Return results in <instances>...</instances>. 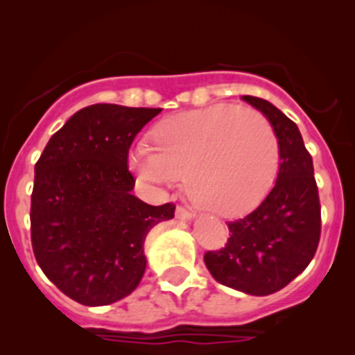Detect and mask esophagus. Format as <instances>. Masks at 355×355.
Segmentation results:
<instances>
[{
	"instance_id": "34e87169",
	"label": "esophagus",
	"mask_w": 355,
	"mask_h": 355,
	"mask_svg": "<svg viewBox=\"0 0 355 355\" xmlns=\"http://www.w3.org/2000/svg\"><path fill=\"white\" fill-rule=\"evenodd\" d=\"M175 216H177L178 220H191V218H194V213L185 209L184 206H177V209H175Z\"/></svg>"
}]
</instances>
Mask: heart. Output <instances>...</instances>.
Here are the masks:
<instances>
[{"label": "heart", "mask_w": 355, "mask_h": 355, "mask_svg": "<svg viewBox=\"0 0 355 355\" xmlns=\"http://www.w3.org/2000/svg\"><path fill=\"white\" fill-rule=\"evenodd\" d=\"M153 149L132 151L142 178L185 191L200 209L234 216L256 206L273 187L280 142L271 121L249 106L214 105L173 114L151 132Z\"/></svg>", "instance_id": "1"}]
</instances>
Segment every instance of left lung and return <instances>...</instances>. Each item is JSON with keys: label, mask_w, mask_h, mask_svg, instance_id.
I'll use <instances>...</instances> for the list:
<instances>
[{"label": "left lung", "mask_w": 355, "mask_h": 355, "mask_svg": "<svg viewBox=\"0 0 355 355\" xmlns=\"http://www.w3.org/2000/svg\"><path fill=\"white\" fill-rule=\"evenodd\" d=\"M263 111L280 142V171L266 199L245 216L228 221L230 239L207 250L204 263L214 280L250 295H270L287 287L316 254L321 204L313 157L297 125L266 99L244 96Z\"/></svg>", "instance_id": "8db88e82"}]
</instances>
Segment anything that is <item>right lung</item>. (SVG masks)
<instances>
[{"mask_svg": "<svg viewBox=\"0 0 355 355\" xmlns=\"http://www.w3.org/2000/svg\"><path fill=\"white\" fill-rule=\"evenodd\" d=\"M161 108L120 105L77 111L35 163L31 196L32 250L42 273L84 306L123 299L146 270L144 241L175 216L132 194L128 149Z\"/></svg>", "mask_w": 355, "mask_h": 355, "instance_id": "right-lung-1", "label": "right lung"}]
</instances>
